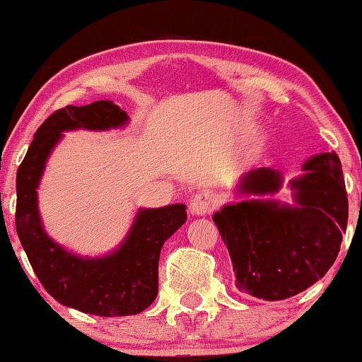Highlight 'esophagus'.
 Listing matches in <instances>:
<instances>
[{
	"instance_id": "1",
	"label": "esophagus",
	"mask_w": 362,
	"mask_h": 362,
	"mask_svg": "<svg viewBox=\"0 0 362 362\" xmlns=\"http://www.w3.org/2000/svg\"><path fill=\"white\" fill-rule=\"evenodd\" d=\"M217 196L212 191H201L191 199L189 209L196 216H206L216 209Z\"/></svg>"
}]
</instances>
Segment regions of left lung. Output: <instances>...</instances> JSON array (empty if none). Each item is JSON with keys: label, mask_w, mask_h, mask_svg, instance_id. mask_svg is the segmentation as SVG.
<instances>
[{"label": "left lung", "mask_w": 362, "mask_h": 362, "mask_svg": "<svg viewBox=\"0 0 362 362\" xmlns=\"http://www.w3.org/2000/svg\"><path fill=\"white\" fill-rule=\"evenodd\" d=\"M291 181L295 207L276 201H242L214 214L229 250L235 286L260 300H285L316 284L339 254L348 226V192L334 151L311 158ZM279 171L259 168L242 177L239 192L274 194Z\"/></svg>", "instance_id": "obj_1"}]
</instances>
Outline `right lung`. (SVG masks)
I'll list each match as a JSON object with an SVG mask.
<instances>
[{"instance_id":"right-lung-1","label":"right lung","mask_w":362,"mask_h":362,"mask_svg":"<svg viewBox=\"0 0 362 362\" xmlns=\"http://www.w3.org/2000/svg\"><path fill=\"white\" fill-rule=\"evenodd\" d=\"M127 120L108 100L59 108L37 128L16 176V230L34 274L59 303L97 316L136 315L155 301L161 247L186 222V206L141 209L120 249L102 259H81L42 230L36 189L62 132L107 130Z\"/></svg>"}]
</instances>
